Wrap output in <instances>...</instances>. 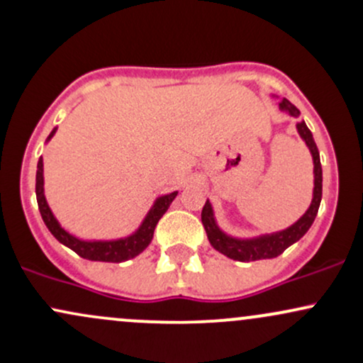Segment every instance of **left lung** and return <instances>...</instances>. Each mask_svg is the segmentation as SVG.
<instances>
[{
	"instance_id": "1",
	"label": "left lung",
	"mask_w": 363,
	"mask_h": 363,
	"mask_svg": "<svg viewBox=\"0 0 363 363\" xmlns=\"http://www.w3.org/2000/svg\"><path fill=\"white\" fill-rule=\"evenodd\" d=\"M279 108L282 112H286V114L292 116V118H298L299 116V111L296 108V105H292L287 99L280 100ZM296 130H298V133L303 138V142L306 143L308 150H310L311 154V159H313V197H311L310 208H308L306 213L303 214L296 223H292L291 227L279 230V232L261 233V235H256V237L240 239V237L228 235L227 232H223V230L220 228V225L216 223V218H214L211 202H209L208 199L201 213L202 225H204L206 233H208L209 244H211L218 252L227 256V258L235 259V261H256V259L277 258V256L282 255L289 245L298 242V240L308 232V228L311 227V223L315 221V216H317L318 213V206H320V201H322L320 154H318L317 143H315L313 135H311V131L308 130L305 121L296 123Z\"/></svg>"
}]
</instances>
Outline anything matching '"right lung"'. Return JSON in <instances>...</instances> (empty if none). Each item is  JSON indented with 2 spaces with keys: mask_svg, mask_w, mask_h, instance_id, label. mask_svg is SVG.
<instances>
[{
  "mask_svg": "<svg viewBox=\"0 0 363 363\" xmlns=\"http://www.w3.org/2000/svg\"><path fill=\"white\" fill-rule=\"evenodd\" d=\"M57 133V128L48 135L46 143L53 138V135ZM178 196V192L166 194V196H159L152 204L149 213L145 214L143 221L140 223V227L135 230L133 233L126 237H121V239H112V240H84L79 237L72 235L67 230L58 223V220L50 209L48 202L45 197V177H43V157L38 161V171H36V199H38V208H40L41 218L45 221V225L48 227L52 235L55 237L60 244L67 245L69 249H72L76 255H79L81 258L89 259V261H107V263H121V261H128L135 256H138L143 249L149 247L152 242V237H154V230L157 221L161 220L162 214L167 211L171 202L174 201V197Z\"/></svg>",
  "mask_w": 363,
  "mask_h": 363,
  "instance_id": "right-lung-1",
  "label": "right lung"
}]
</instances>
